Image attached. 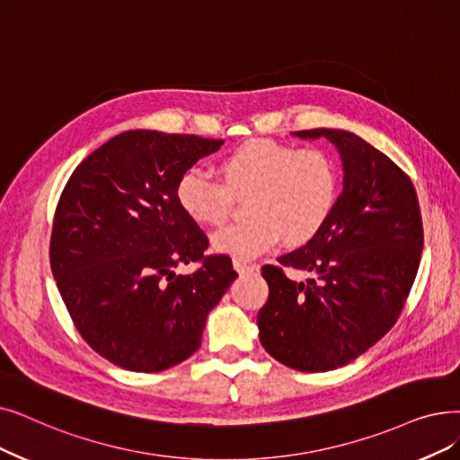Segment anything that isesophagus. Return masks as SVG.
<instances>
[{
  "instance_id": "esophagus-1",
  "label": "esophagus",
  "mask_w": 460,
  "mask_h": 460,
  "mask_svg": "<svg viewBox=\"0 0 460 460\" xmlns=\"http://www.w3.org/2000/svg\"><path fill=\"white\" fill-rule=\"evenodd\" d=\"M233 267H234V270H236V272H241V274L250 272V270H257V269H259L255 263H248V261H244V259H238V257H234V259H233Z\"/></svg>"
}]
</instances>
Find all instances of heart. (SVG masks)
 I'll return each mask as SVG.
<instances>
[{"label": "heart", "instance_id": "1", "mask_svg": "<svg viewBox=\"0 0 460 460\" xmlns=\"http://www.w3.org/2000/svg\"><path fill=\"white\" fill-rule=\"evenodd\" d=\"M222 182L188 169L176 182V201L197 226H224L244 201L246 222L212 236L214 250L252 259L279 241L303 246L325 227L338 199L336 164L322 148H296L272 138H252L219 159Z\"/></svg>", "mask_w": 460, "mask_h": 460}]
</instances>
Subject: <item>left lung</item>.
Here are the masks:
<instances>
[{"instance_id":"8db88e82","label":"left lung","mask_w":460,"mask_h":460,"mask_svg":"<svg viewBox=\"0 0 460 460\" xmlns=\"http://www.w3.org/2000/svg\"><path fill=\"white\" fill-rule=\"evenodd\" d=\"M342 155L344 190L310 243L261 267L269 298L259 341L289 368L327 372L363 355L401 315L421 261L423 222L410 176L349 131L305 129ZM288 271L306 273L296 283Z\"/></svg>"}]
</instances>
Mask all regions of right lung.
Instances as JSON below:
<instances>
[{"mask_svg": "<svg viewBox=\"0 0 460 460\" xmlns=\"http://www.w3.org/2000/svg\"><path fill=\"white\" fill-rule=\"evenodd\" d=\"M222 138L126 131L92 152L54 214L50 269L76 331L112 365L162 372L201 346L208 312L238 276L176 201V182ZM181 262H199L176 275Z\"/></svg>", "mask_w": 460, "mask_h": 460, "instance_id": "1", "label": "right lung"}]
</instances>
